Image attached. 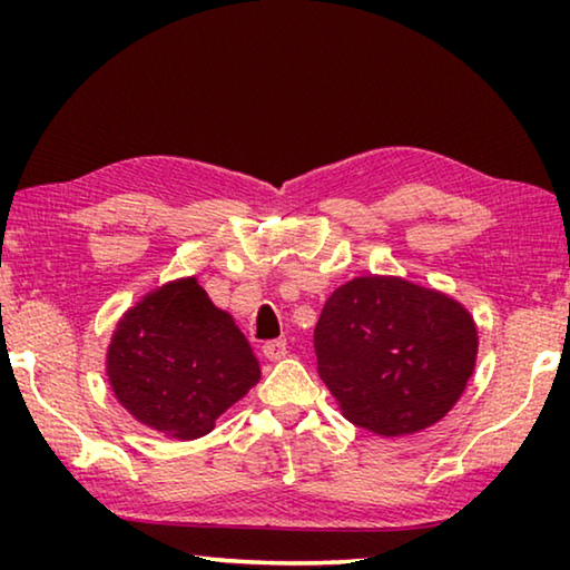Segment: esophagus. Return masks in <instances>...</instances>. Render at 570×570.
I'll return each mask as SVG.
<instances>
[{
    "label": "esophagus",
    "instance_id": "34e87169",
    "mask_svg": "<svg viewBox=\"0 0 570 570\" xmlns=\"http://www.w3.org/2000/svg\"><path fill=\"white\" fill-rule=\"evenodd\" d=\"M264 356L272 362H278L286 356V340H272L264 344Z\"/></svg>",
    "mask_w": 570,
    "mask_h": 570
}]
</instances>
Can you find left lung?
<instances>
[{"mask_svg": "<svg viewBox=\"0 0 570 570\" xmlns=\"http://www.w3.org/2000/svg\"><path fill=\"white\" fill-rule=\"evenodd\" d=\"M316 370L356 428L384 438L435 424L475 370L478 330L450 296L397 276L336 288L314 330Z\"/></svg>", "mask_w": 570, "mask_h": 570, "instance_id": "left-lung-1", "label": "left lung"}]
</instances>
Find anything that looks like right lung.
Segmentation results:
<instances>
[{
	"label": "right lung",
	"mask_w": 570,
	"mask_h": 570,
	"mask_svg": "<svg viewBox=\"0 0 570 570\" xmlns=\"http://www.w3.org/2000/svg\"><path fill=\"white\" fill-rule=\"evenodd\" d=\"M115 394L135 420L178 440L214 430L258 382L246 336L196 278L148 294L118 324L108 352Z\"/></svg>",
	"instance_id": "add662e5"
}]
</instances>
